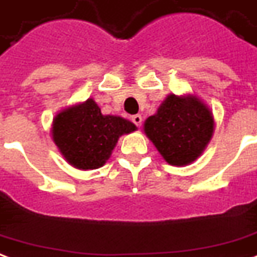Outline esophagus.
<instances>
[{"label": "esophagus", "instance_id": "obj_1", "mask_svg": "<svg viewBox=\"0 0 257 257\" xmlns=\"http://www.w3.org/2000/svg\"><path fill=\"white\" fill-rule=\"evenodd\" d=\"M132 122H134L138 128H140V126H142V122H143V117H142L140 114H135V115H132Z\"/></svg>", "mask_w": 257, "mask_h": 257}]
</instances>
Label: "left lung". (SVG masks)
Wrapping results in <instances>:
<instances>
[{
    "mask_svg": "<svg viewBox=\"0 0 257 257\" xmlns=\"http://www.w3.org/2000/svg\"><path fill=\"white\" fill-rule=\"evenodd\" d=\"M214 131L210 109L196 96L169 95L144 132L165 161L174 166L193 162L206 148Z\"/></svg>",
    "mask_w": 257,
    "mask_h": 257,
    "instance_id": "obj_1",
    "label": "left lung"
}]
</instances>
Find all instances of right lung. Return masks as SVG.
I'll return each mask as SVG.
<instances>
[{
    "label": "right lung",
    "mask_w": 257,
    "mask_h": 257,
    "mask_svg": "<svg viewBox=\"0 0 257 257\" xmlns=\"http://www.w3.org/2000/svg\"><path fill=\"white\" fill-rule=\"evenodd\" d=\"M136 131L122 117L103 115L95 100L72 106L53 121V140L72 166L80 170L103 166L121 135Z\"/></svg>",
    "instance_id": "add662e5"
}]
</instances>
